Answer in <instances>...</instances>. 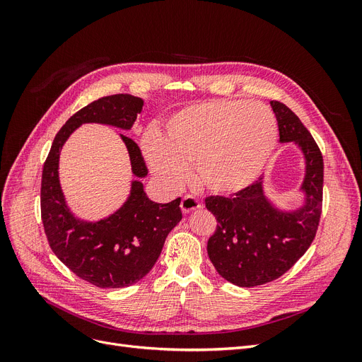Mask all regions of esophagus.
<instances>
[{
  "label": "esophagus",
  "instance_id": "obj_1",
  "mask_svg": "<svg viewBox=\"0 0 362 362\" xmlns=\"http://www.w3.org/2000/svg\"><path fill=\"white\" fill-rule=\"evenodd\" d=\"M201 206H202V204H201L197 198H194L192 195L183 197V199H182V202H180V208H182V211H183L185 214H189V213H192V211H195V210H199Z\"/></svg>",
  "mask_w": 362,
  "mask_h": 362
}]
</instances>
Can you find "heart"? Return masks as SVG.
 Segmentation results:
<instances>
[{
	"mask_svg": "<svg viewBox=\"0 0 362 362\" xmlns=\"http://www.w3.org/2000/svg\"><path fill=\"white\" fill-rule=\"evenodd\" d=\"M279 127L264 104L217 100L183 108L165 124L164 138L145 135L144 154L156 176L179 186L195 165V179L206 191L232 195L251 186L267 165Z\"/></svg>",
	"mask_w": 362,
	"mask_h": 362,
	"instance_id": "obj_1",
	"label": "heart"
}]
</instances>
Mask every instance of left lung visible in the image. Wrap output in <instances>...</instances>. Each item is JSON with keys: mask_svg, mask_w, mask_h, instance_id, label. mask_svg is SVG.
Segmentation results:
<instances>
[{"mask_svg": "<svg viewBox=\"0 0 362 362\" xmlns=\"http://www.w3.org/2000/svg\"><path fill=\"white\" fill-rule=\"evenodd\" d=\"M280 142H295L307 161L302 189L305 205L281 213L267 201L262 177L235 197H206L205 206L217 220L206 251L218 274L236 286L252 288L283 276L313 243L322 210L325 164L318 145L296 114L272 101Z\"/></svg>", "mask_w": 362, "mask_h": 362, "instance_id": "left-lung-1", "label": "left lung"}]
</instances>
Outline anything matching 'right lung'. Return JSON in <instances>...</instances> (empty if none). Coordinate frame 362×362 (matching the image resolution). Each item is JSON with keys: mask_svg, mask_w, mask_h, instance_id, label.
Returning a JSON list of instances; mask_svg holds the SVG:
<instances>
[{"mask_svg": "<svg viewBox=\"0 0 362 362\" xmlns=\"http://www.w3.org/2000/svg\"><path fill=\"white\" fill-rule=\"evenodd\" d=\"M144 101L127 93L110 95L79 110L57 133L44 163L41 217L52 252L70 272L93 286L116 289L144 279L157 262L167 235L182 220L180 198L168 204L152 202L141 182L117 213L97 223L76 220L67 210L59 182V157L70 133L82 123H103L130 129ZM132 171L145 177L148 167L138 144L122 135Z\"/></svg>", "mask_w": 362, "mask_h": 362, "instance_id": "1", "label": "right lung"}]
</instances>
